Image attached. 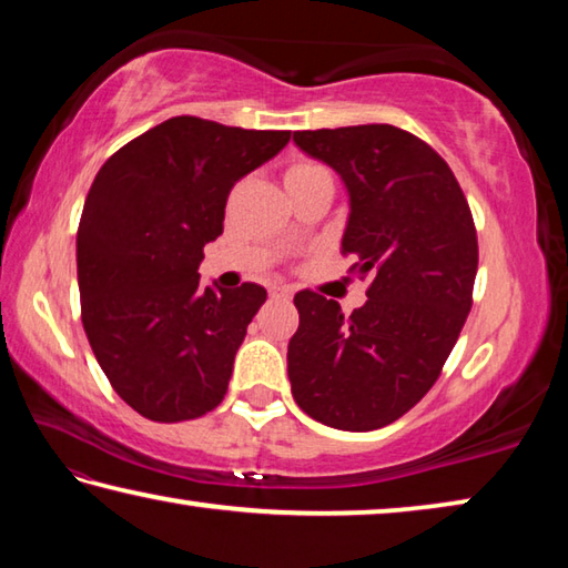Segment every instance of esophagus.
Instances as JSON below:
<instances>
[{"instance_id": "esophagus-1", "label": "esophagus", "mask_w": 568, "mask_h": 568, "mask_svg": "<svg viewBox=\"0 0 568 568\" xmlns=\"http://www.w3.org/2000/svg\"><path fill=\"white\" fill-rule=\"evenodd\" d=\"M291 295H293L291 285H273L271 287V297H275V301H287Z\"/></svg>"}]
</instances>
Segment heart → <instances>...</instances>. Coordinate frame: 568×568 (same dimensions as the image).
<instances>
[{"label": "heart", "mask_w": 568, "mask_h": 568, "mask_svg": "<svg viewBox=\"0 0 568 568\" xmlns=\"http://www.w3.org/2000/svg\"><path fill=\"white\" fill-rule=\"evenodd\" d=\"M315 172H323V168L318 165V162L297 160V162H293V165H287V170H285V185H287V182H293V180L315 175Z\"/></svg>", "instance_id": "heart-1"}]
</instances>
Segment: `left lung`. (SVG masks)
I'll list each match as a JSON object with an SVG mask.
<instances>
[{
    "mask_svg": "<svg viewBox=\"0 0 568 568\" xmlns=\"http://www.w3.org/2000/svg\"><path fill=\"white\" fill-rule=\"evenodd\" d=\"M293 140L348 187L341 253L371 281L351 315L321 293H295L293 398L331 428L376 430L426 396L454 351L474 305V215L448 162L406 130L358 124Z\"/></svg>",
    "mask_w": 568,
    "mask_h": 568,
    "instance_id": "left-lung-1",
    "label": "left lung"
}]
</instances>
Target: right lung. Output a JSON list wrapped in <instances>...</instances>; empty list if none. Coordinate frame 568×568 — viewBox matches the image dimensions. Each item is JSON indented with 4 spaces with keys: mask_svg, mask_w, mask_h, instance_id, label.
I'll use <instances>...</instances> for the list:
<instances>
[{
    "mask_svg": "<svg viewBox=\"0 0 568 568\" xmlns=\"http://www.w3.org/2000/svg\"><path fill=\"white\" fill-rule=\"evenodd\" d=\"M287 130L165 120L100 168L77 227L82 325L118 396L158 423L217 408L265 287L200 285L240 178L277 155Z\"/></svg>",
    "mask_w": 568,
    "mask_h": 568,
    "instance_id": "1",
    "label": "right lung"
}]
</instances>
